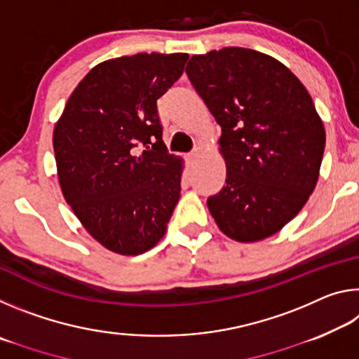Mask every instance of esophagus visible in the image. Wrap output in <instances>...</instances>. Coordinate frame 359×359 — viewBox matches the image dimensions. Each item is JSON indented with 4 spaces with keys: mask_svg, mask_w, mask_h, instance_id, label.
I'll return each mask as SVG.
<instances>
[{
    "mask_svg": "<svg viewBox=\"0 0 359 359\" xmlns=\"http://www.w3.org/2000/svg\"><path fill=\"white\" fill-rule=\"evenodd\" d=\"M198 156H199V149H198V150H194V151H191V154L188 155V161H194V160H196Z\"/></svg>",
    "mask_w": 359,
    "mask_h": 359,
    "instance_id": "1",
    "label": "esophagus"
}]
</instances>
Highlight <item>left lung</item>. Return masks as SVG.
I'll use <instances>...</instances> for the list:
<instances>
[{"instance_id":"left-lung-1","label":"left lung","mask_w":359,"mask_h":359,"mask_svg":"<svg viewBox=\"0 0 359 359\" xmlns=\"http://www.w3.org/2000/svg\"><path fill=\"white\" fill-rule=\"evenodd\" d=\"M185 72L222 126L226 180L208 208L224 236L258 242L299 214L320 177L326 133L287 66L252 48L193 55Z\"/></svg>"}]
</instances>
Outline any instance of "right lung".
I'll use <instances>...</instances> for the list:
<instances>
[{
    "label": "right lung",
    "mask_w": 359,
    "mask_h": 359,
    "mask_svg": "<svg viewBox=\"0 0 359 359\" xmlns=\"http://www.w3.org/2000/svg\"><path fill=\"white\" fill-rule=\"evenodd\" d=\"M187 60V53L151 52L96 65L53 128L66 203L114 253L130 257L155 247L180 198L184 160L166 151L156 100L182 76Z\"/></svg>",
    "instance_id": "right-lung-1"
}]
</instances>
